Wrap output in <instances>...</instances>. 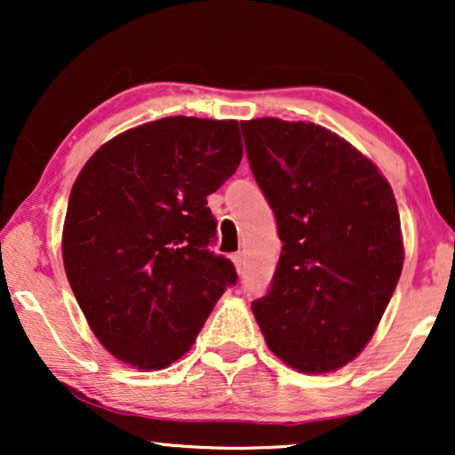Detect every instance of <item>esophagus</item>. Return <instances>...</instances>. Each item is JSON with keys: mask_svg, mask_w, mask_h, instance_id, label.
<instances>
[{"mask_svg": "<svg viewBox=\"0 0 455 455\" xmlns=\"http://www.w3.org/2000/svg\"><path fill=\"white\" fill-rule=\"evenodd\" d=\"M232 260H234V265H235V269H238V273H242V269H244V257H242V252H235Z\"/></svg>", "mask_w": 455, "mask_h": 455, "instance_id": "34e87169", "label": "esophagus"}]
</instances>
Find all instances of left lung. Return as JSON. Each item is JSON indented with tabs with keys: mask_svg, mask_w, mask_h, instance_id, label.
<instances>
[{
	"mask_svg": "<svg viewBox=\"0 0 455 455\" xmlns=\"http://www.w3.org/2000/svg\"><path fill=\"white\" fill-rule=\"evenodd\" d=\"M251 170L283 242L252 302L269 350L302 372L338 371L375 333L403 265L400 213L377 165L310 122H242Z\"/></svg>",
	"mask_w": 455,
	"mask_h": 455,
	"instance_id": "left-lung-1",
	"label": "left lung"
}]
</instances>
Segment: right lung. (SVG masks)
I'll return each instance as SVG.
<instances>
[{"mask_svg":"<svg viewBox=\"0 0 455 455\" xmlns=\"http://www.w3.org/2000/svg\"><path fill=\"white\" fill-rule=\"evenodd\" d=\"M240 159L235 120L173 116L117 134L80 170L61 238L66 275L122 363H176L238 282L232 260L209 251L217 221L207 196Z\"/></svg>","mask_w":455,"mask_h":455,"instance_id":"add662e5","label":"right lung"}]
</instances>
